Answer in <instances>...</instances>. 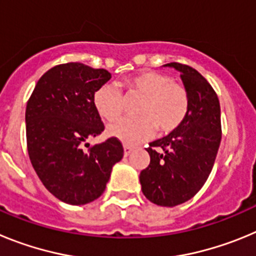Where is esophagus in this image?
I'll list each match as a JSON object with an SVG mask.
<instances>
[{
  "instance_id": "esophagus-1",
  "label": "esophagus",
  "mask_w": 256,
  "mask_h": 256,
  "mask_svg": "<svg viewBox=\"0 0 256 256\" xmlns=\"http://www.w3.org/2000/svg\"><path fill=\"white\" fill-rule=\"evenodd\" d=\"M133 150H134V148H133V146H130V144H124V156H128Z\"/></svg>"
}]
</instances>
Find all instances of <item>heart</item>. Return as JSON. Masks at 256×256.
<instances>
[{
    "mask_svg": "<svg viewBox=\"0 0 256 256\" xmlns=\"http://www.w3.org/2000/svg\"><path fill=\"white\" fill-rule=\"evenodd\" d=\"M128 94H141L144 98L137 108V118H122L108 126V134L126 144H140L148 140L156 128L162 134L176 130L186 119L190 108L187 88L159 72H144L126 82ZM97 112L114 120L123 112L126 98L116 84H104L94 94Z\"/></svg>",
    "mask_w": 256,
    "mask_h": 256,
    "instance_id": "1",
    "label": "heart"
}]
</instances>
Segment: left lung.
<instances>
[{"label": "left lung", "instance_id": "obj_1", "mask_svg": "<svg viewBox=\"0 0 256 256\" xmlns=\"http://www.w3.org/2000/svg\"><path fill=\"white\" fill-rule=\"evenodd\" d=\"M166 65L180 72L190 108L177 130L148 144L150 164L140 182L151 202L172 208L194 198L206 182L220 144L222 124L218 96L206 79L186 64Z\"/></svg>", "mask_w": 256, "mask_h": 256}]
</instances>
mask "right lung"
Listing matches in <instances>:
<instances>
[{"instance_id":"1","label":"right lung","mask_w":256,"mask_h":256,"mask_svg":"<svg viewBox=\"0 0 256 256\" xmlns=\"http://www.w3.org/2000/svg\"><path fill=\"white\" fill-rule=\"evenodd\" d=\"M110 78L108 70L82 62L56 65L40 76L26 102L29 159L44 186L66 204L100 198L112 165L123 158V144L115 137L82 148L105 130L94 94Z\"/></svg>"}]
</instances>
